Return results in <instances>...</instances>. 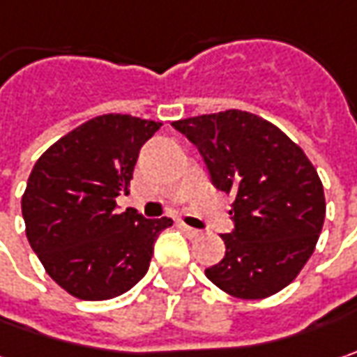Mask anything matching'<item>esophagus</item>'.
I'll use <instances>...</instances> for the list:
<instances>
[{"mask_svg": "<svg viewBox=\"0 0 357 357\" xmlns=\"http://www.w3.org/2000/svg\"><path fill=\"white\" fill-rule=\"evenodd\" d=\"M179 227H181V229H183V231H185V234H188L190 238H197V236H202V231H199V229H195V227H190V225L183 224V222L179 224Z\"/></svg>", "mask_w": 357, "mask_h": 357, "instance_id": "1", "label": "esophagus"}]
</instances>
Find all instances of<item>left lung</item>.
<instances>
[{"label":"left lung","mask_w":357,"mask_h":357,"mask_svg":"<svg viewBox=\"0 0 357 357\" xmlns=\"http://www.w3.org/2000/svg\"><path fill=\"white\" fill-rule=\"evenodd\" d=\"M208 165L211 181L234 192V229L225 256L206 270L209 282L241 298L261 300L296 280L314 254L326 218L316 167L273 123L241 109L172 123Z\"/></svg>","instance_id":"obj_1"}]
</instances>
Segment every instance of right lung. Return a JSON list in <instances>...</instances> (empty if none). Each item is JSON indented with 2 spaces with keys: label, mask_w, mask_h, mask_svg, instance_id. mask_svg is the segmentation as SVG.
<instances>
[{
  "label": "right lung",
  "mask_w": 357,
  "mask_h": 357,
  "mask_svg": "<svg viewBox=\"0 0 357 357\" xmlns=\"http://www.w3.org/2000/svg\"><path fill=\"white\" fill-rule=\"evenodd\" d=\"M162 123L107 114L63 135L39 158L22 197L25 234L45 271L71 296L100 302L132 289L169 218L117 211L139 149Z\"/></svg>",
  "instance_id": "add662e5"
}]
</instances>
